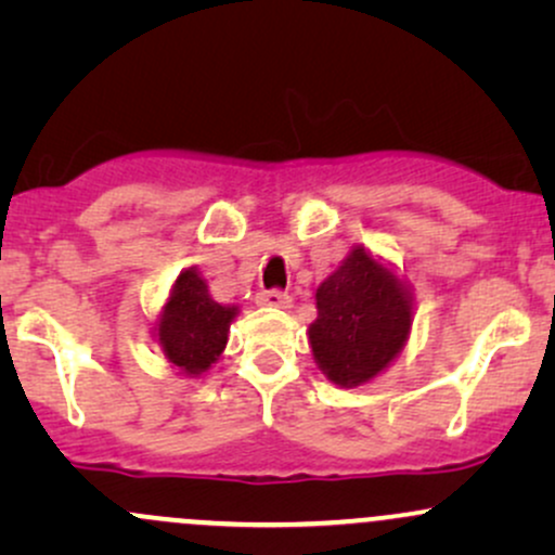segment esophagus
<instances>
[{"instance_id": "obj_1", "label": "esophagus", "mask_w": 555, "mask_h": 555, "mask_svg": "<svg viewBox=\"0 0 555 555\" xmlns=\"http://www.w3.org/2000/svg\"><path fill=\"white\" fill-rule=\"evenodd\" d=\"M256 302L260 308H286L289 305V295H284L279 289H263L256 295Z\"/></svg>"}]
</instances>
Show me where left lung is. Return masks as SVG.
I'll use <instances>...</instances> for the list:
<instances>
[{
    "label": "left lung",
    "mask_w": 555,
    "mask_h": 555,
    "mask_svg": "<svg viewBox=\"0 0 555 555\" xmlns=\"http://www.w3.org/2000/svg\"><path fill=\"white\" fill-rule=\"evenodd\" d=\"M318 318L308 339L331 384H371L399 358L412 331L415 299L391 263L354 245L315 289Z\"/></svg>",
    "instance_id": "8db88e82"
}]
</instances>
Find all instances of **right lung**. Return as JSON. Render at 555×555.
Instances as JSON below:
<instances>
[{
    "mask_svg": "<svg viewBox=\"0 0 555 555\" xmlns=\"http://www.w3.org/2000/svg\"><path fill=\"white\" fill-rule=\"evenodd\" d=\"M237 305L216 302L206 279L195 266L184 269L171 284L167 302L154 323L156 344L175 371L197 378L221 358Z\"/></svg>",
    "mask_w": 555,
    "mask_h": 555,
    "instance_id": "1",
    "label": "right lung"
}]
</instances>
